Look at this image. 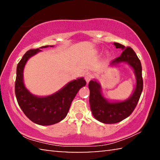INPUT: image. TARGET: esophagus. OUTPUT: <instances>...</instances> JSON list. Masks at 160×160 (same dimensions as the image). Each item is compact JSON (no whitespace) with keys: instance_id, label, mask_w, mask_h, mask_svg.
<instances>
[{"instance_id":"obj_1","label":"esophagus","mask_w":160,"mask_h":160,"mask_svg":"<svg viewBox=\"0 0 160 160\" xmlns=\"http://www.w3.org/2000/svg\"><path fill=\"white\" fill-rule=\"evenodd\" d=\"M92 77H93L92 74L91 72H87V73L85 74V79L86 80L87 83H88L89 82H90L92 78Z\"/></svg>"}]
</instances>
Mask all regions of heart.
<instances>
[{"instance_id":"heart-1","label":"heart","mask_w":160,"mask_h":160,"mask_svg":"<svg viewBox=\"0 0 160 160\" xmlns=\"http://www.w3.org/2000/svg\"><path fill=\"white\" fill-rule=\"evenodd\" d=\"M109 56H110V54H109V53H107V54H106V57L107 58H109Z\"/></svg>"}]
</instances>
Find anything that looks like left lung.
I'll return each instance as SVG.
<instances>
[{"mask_svg": "<svg viewBox=\"0 0 160 160\" xmlns=\"http://www.w3.org/2000/svg\"><path fill=\"white\" fill-rule=\"evenodd\" d=\"M116 48L123 51L121 55L111 62L109 67L117 66L126 63L133 70L135 76V88L128 99L125 100H109L104 96L102 86L97 80L89 82L90 89V106L92 113L100 122L111 124L121 121L131 114L141 95L143 82L142 78L141 63L136 53L131 47L126 48L119 43H113Z\"/></svg>", "mask_w": 160, "mask_h": 160, "instance_id": "obj_1", "label": "left lung"}]
</instances>
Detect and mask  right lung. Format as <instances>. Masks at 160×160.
<instances>
[{
	"label": "right lung",
	"instance_id": "add662e5",
	"mask_svg": "<svg viewBox=\"0 0 160 160\" xmlns=\"http://www.w3.org/2000/svg\"><path fill=\"white\" fill-rule=\"evenodd\" d=\"M53 47L44 46L37 49L27 51L19 62L16 71L15 95L18 104L27 117L41 126H50L57 123L67 116L70 104L80 88L86 85L83 77L68 82L55 93L48 96H37L30 92L24 83V69L29 58L38 53L40 48Z\"/></svg>",
	"mask_w": 160,
	"mask_h": 160
}]
</instances>
